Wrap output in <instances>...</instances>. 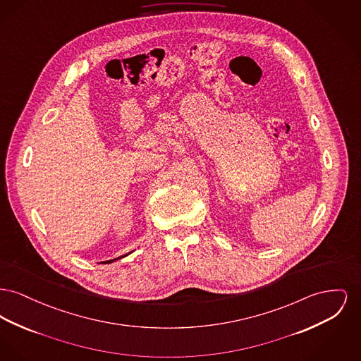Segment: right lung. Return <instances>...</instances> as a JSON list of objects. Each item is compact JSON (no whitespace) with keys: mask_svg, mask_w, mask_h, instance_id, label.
Returning <instances> with one entry per match:
<instances>
[{"mask_svg":"<svg viewBox=\"0 0 361 361\" xmlns=\"http://www.w3.org/2000/svg\"><path fill=\"white\" fill-rule=\"evenodd\" d=\"M127 255H124V256H120V257H117V259H121V257H126V256H127ZM117 259H113V260H107V262H105V263H111V262H114V260H117Z\"/></svg>","mask_w":361,"mask_h":361,"instance_id":"right-lung-1","label":"right lung"}]
</instances>
